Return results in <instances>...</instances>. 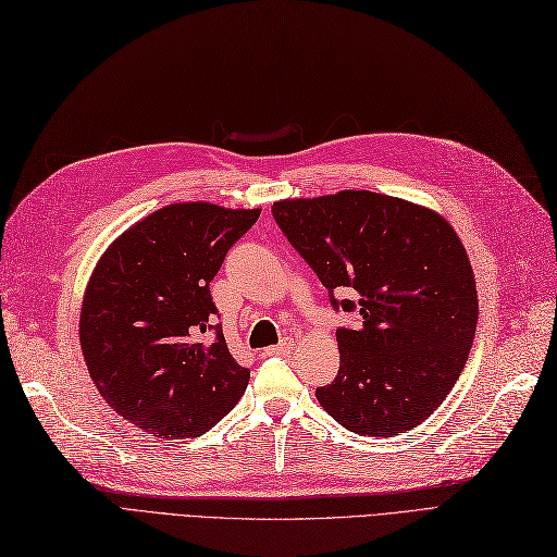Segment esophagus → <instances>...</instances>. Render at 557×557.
<instances>
[{
	"mask_svg": "<svg viewBox=\"0 0 557 557\" xmlns=\"http://www.w3.org/2000/svg\"><path fill=\"white\" fill-rule=\"evenodd\" d=\"M295 346H297L295 339H290V336H285V339H283L281 344L267 348V356H288V352L295 350Z\"/></svg>",
	"mask_w": 557,
	"mask_h": 557,
	"instance_id": "1",
	"label": "esophagus"
}]
</instances>
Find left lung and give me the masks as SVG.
<instances>
[{
    "mask_svg": "<svg viewBox=\"0 0 557 557\" xmlns=\"http://www.w3.org/2000/svg\"><path fill=\"white\" fill-rule=\"evenodd\" d=\"M272 213L334 309L356 301L360 325L342 327L339 374L315 397L360 436H393L428 420L462 374L474 342V269L444 215L413 201L342 190L274 201Z\"/></svg>",
    "mask_w": 557,
    "mask_h": 557,
    "instance_id": "obj_1",
    "label": "left lung"
}]
</instances>
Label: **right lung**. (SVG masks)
Here are the masks:
<instances>
[{
    "label": "right lung",
    "mask_w": 557,
    "mask_h": 557,
    "mask_svg": "<svg viewBox=\"0 0 557 557\" xmlns=\"http://www.w3.org/2000/svg\"><path fill=\"white\" fill-rule=\"evenodd\" d=\"M262 209L181 201L127 227L92 269L78 336L109 407L146 434L209 432L246 391L250 369L230 356L209 283Z\"/></svg>",
    "instance_id": "add662e5"
}]
</instances>
